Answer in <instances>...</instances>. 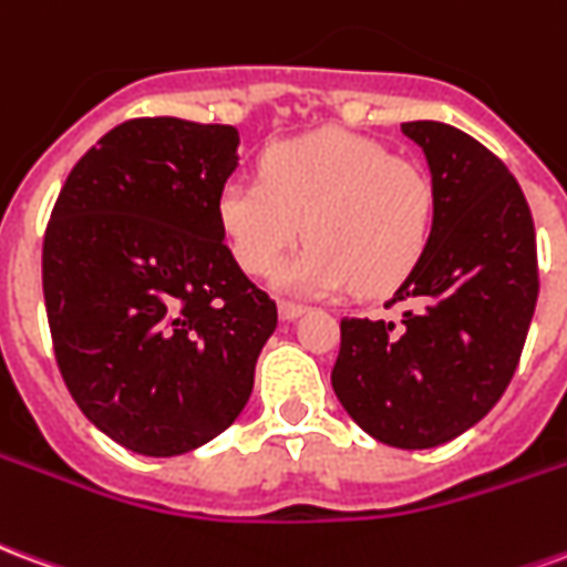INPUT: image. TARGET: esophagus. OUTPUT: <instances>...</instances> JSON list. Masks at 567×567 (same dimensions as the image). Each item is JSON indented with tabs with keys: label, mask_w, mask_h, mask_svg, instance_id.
I'll use <instances>...</instances> for the list:
<instances>
[{
	"label": "esophagus",
	"mask_w": 567,
	"mask_h": 567,
	"mask_svg": "<svg viewBox=\"0 0 567 567\" xmlns=\"http://www.w3.org/2000/svg\"><path fill=\"white\" fill-rule=\"evenodd\" d=\"M303 312H307V307H303V303H295V300H282V303H279V319L282 321L300 319Z\"/></svg>",
	"instance_id": "34e87169"
}]
</instances>
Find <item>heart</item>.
I'll return each mask as SVG.
<instances>
[{"mask_svg": "<svg viewBox=\"0 0 567 567\" xmlns=\"http://www.w3.org/2000/svg\"><path fill=\"white\" fill-rule=\"evenodd\" d=\"M434 209V182L419 163L346 130L272 142L260 178L236 175L218 194L221 234L251 276L276 270L307 227L312 243L279 272L303 295L401 285L425 255Z\"/></svg>", "mask_w": 567, "mask_h": 567, "instance_id": "obj_1", "label": "heart"}]
</instances>
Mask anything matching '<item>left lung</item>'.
Masks as SVG:
<instances>
[{
	"label": "left lung",
	"instance_id": "8db88e82",
	"mask_svg": "<svg viewBox=\"0 0 567 567\" xmlns=\"http://www.w3.org/2000/svg\"><path fill=\"white\" fill-rule=\"evenodd\" d=\"M425 151L434 230L385 307L404 319L340 321L331 385L380 443L431 450L498 404L537 303L535 221L511 169L474 136L440 121L401 124Z\"/></svg>",
	"mask_w": 567,
	"mask_h": 567
}]
</instances>
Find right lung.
Here are the masks:
<instances>
[{"instance_id":"add662e5","label":"right lung","mask_w":567,"mask_h":567,"mask_svg":"<svg viewBox=\"0 0 567 567\" xmlns=\"http://www.w3.org/2000/svg\"><path fill=\"white\" fill-rule=\"evenodd\" d=\"M236 142L227 124L124 121L72 166L44 230L56 368L81 413L142 455L234 425L279 324L218 224Z\"/></svg>"}]
</instances>
